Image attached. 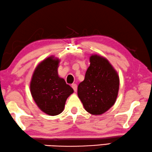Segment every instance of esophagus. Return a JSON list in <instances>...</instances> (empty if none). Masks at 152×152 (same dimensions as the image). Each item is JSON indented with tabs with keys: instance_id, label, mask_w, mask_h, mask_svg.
<instances>
[{
	"instance_id": "1",
	"label": "esophagus",
	"mask_w": 152,
	"mask_h": 152,
	"mask_svg": "<svg viewBox=\"0 0 152 152\" xmlns=\"http://www.w3.org/2000/svg\"><path fill=\"white\" fill-rule=\"evenodd\" d=\"M72 88H73V89L74 90V91H77V85H76V84H72Z\"/></svg>"
}]
</instances>
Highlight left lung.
Returning <instances> with one entry per match:
<instances>
[{
  "instance_id": "1",
  "label": "left lung",
  "mask_w": 152,
  "mask_h": 152,
  "mask_svg": "<svg viewBox=\"0 0 152 152\" xmlns=\"http://www.w3.org/2000/svg\"><path fill=\"white\" fill-rule=\"evenodd\" d=\"M89 62L84 80L78 86V96L87 112L101 115L116 102L119 76L110 61L102 56L91 54Z\"/></svg>"
}]
</instances>
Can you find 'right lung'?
I'll return each mask as SVG.
<instances>
[{"instance_id":"1","label":"right lung","mask_w":152,"mask_h":152,"mask_svg":"<svg viewBox=\"0 0 152 152\" xmlns=\"http://www.w3.org/2000/svg\"><path fill=\"white\" fill-rule=\"evenodd\" d=\"M60 61L54 56H51L38 63L29 85L36 105L50 116H56L63 112L66 100L74 92V89L58 76Z\"/></svg>"}]
</instances>
